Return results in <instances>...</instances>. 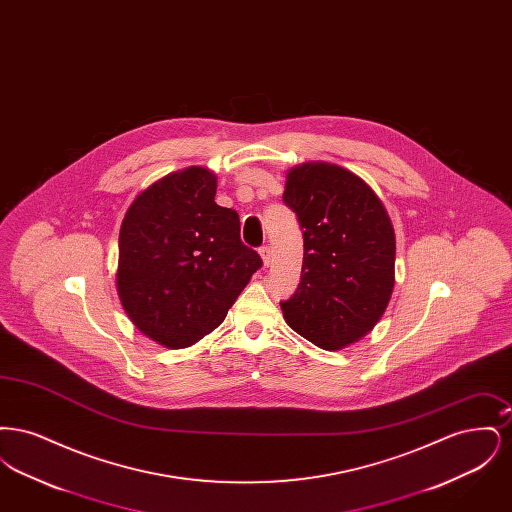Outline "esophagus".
Masks as SVG:
<instances>
[{
  "label": "esophagus",
  "instance_id": "obj_1",
  "mask_svg": "<svg viewBox=\"0 0 512 512\" xmlns=\"http://www.w3.org/2000/svg\"><path fill=\"white\" fill-rule=\"evenodd\" d=\"M259 255H261V259H263V265L268 267V265H270V257H272V255H270V247L263 245V247L259 249Z\"/></svg>",
  "mask_w": 512,
  "mask_h": 512
}]
</instances>
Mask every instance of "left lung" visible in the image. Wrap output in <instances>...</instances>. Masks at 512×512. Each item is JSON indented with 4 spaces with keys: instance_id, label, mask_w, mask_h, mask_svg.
Masks as SVG:
<instances>
[{
    "instance_id": "1",
    "label": "left lung",
    "mask_w": 512,
    "mask_h": 512,
    "mask_svg": "<svg viewBox=\"0 0 512 512\" xmlns=\"http://www.w3.org/2000/svg\"><path fill=\"white\" fill-rule=\"evenodd\" d=\"M284 203L303 230L301 282L282 301L286 322L322 349L365 338L390 303L395 234L363 178L332 163H303L286 176Z\"/></svg>"
}]
</instances>
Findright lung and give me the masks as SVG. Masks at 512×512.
<instances>
[{
	"mask_svg": "<svg viewBox=\"0 0 512 512\" xmlns=\"http://www.w3.org/2000/svg\"><path fill=\"white\" fill-rule=\"evenodd\" d=\"M217 176L171 172L128 207L119 234L117 292L134 326L165 347L211 334L263 261L240 240V217L215 203Z\"/></svg>",
	"mask_w": 512,
	"mask_h": 512,
	"instance_id": "add662e5",
	"label": "right lung"
}]
</instances>
